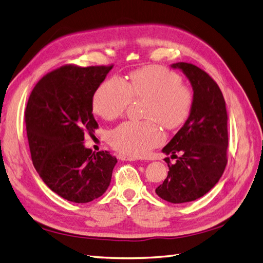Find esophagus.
<instances>
[{
	"mask_svg": "<svg viewBox=\"0 0 263 263\" xmlns=\"http://www.w3.org/2000/svg\"><path fill=\"white\" fill-rule=\"evenodd\" d=\"M118 158L122 161H137L138 158L134 157H130V156H125V154H119Z\"/></svg>",
	"mask_w": 263,
	"mask_h": 263,
	"instance_id": "34e87169",
	"label": "esophagus"
}]
</instances>
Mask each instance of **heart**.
<instances>
[{"label": "heart", "mask_w": 263, "mask_h": 263, "mask_svg": "<svg viewBox=\"0 0 263 263\" xmlns=\"http://www.w3.org/2000/svg\"><path fill=\"white\" fill-rule=\"evenodd\" d=\"M132 97L147 98L144 121H125L110 132L111 145L130 157H143L164 139L159 122L176 129L187 119L192 94L179 74L162 66H146L133 71L130 81L112 77L94 92L93 111L105 120H113L126 110Z\"/></svg>", "instance_id": "obj_1"}]
</instances>
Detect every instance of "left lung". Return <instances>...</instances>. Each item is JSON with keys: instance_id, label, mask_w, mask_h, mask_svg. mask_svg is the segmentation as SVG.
I'll return each instance as SVG.
<instances>
[{"instance_id": "1", "label": "left lung", "mask_w": 263, "mask_h": 263, "mask_svg": "<svg viewBox=\"0 0 263 263\" xmlns=\"http://www.w3.org/2000/svg\"><path fill=\"white\" fill-rule=\"evenodd\" d=\"M190 81L193 99L189 118L162 152L177 162L156 193L171 203H184L203 197L219 182L227 165L228 114L226 101L213 79L200 67L179 62L171 65ZM180 152L178 157L176 153Z\"/></svg>"}]
</instances>
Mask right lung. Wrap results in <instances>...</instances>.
<instances>
[{
    "label": "right lung",
    "mask_w": 263,
    "mask_h": 263,
    "mask_svg": "<svg viewBox=\"0 0 263 263\" xmlns=\"http://www.w3.org/2000/svg\"><path fill=\"white\" fill-rule=\"evenodd\" d=\"M111 69L64 65L52 71L36 83L25 109L33 165L53 192L76 203L102 196L118 162L107 151L96 153L83 144L85 134L98 127L94 92Z\"/></svg>",
    "instance_id": "right-lung-1"
}]
</instances>
